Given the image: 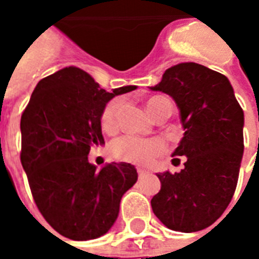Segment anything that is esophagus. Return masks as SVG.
<instances>
[{
  "label": "esophagus",
  "instance_id": "esophagus-1",
  "mask_svg": "<svg viewBox=\"0 0 259 259\" xmlns=\"http://www.w3.org/2000/svg\"><path fill=\"white\" fill-rule=\"evenodd\" d=\"M137 172H138V176H140V177H144L146 175V173H148L145 169H141V168H138Z\"/></svg>",
  "mask_w": 259,
  "mask_h": 259
}]
</instances>
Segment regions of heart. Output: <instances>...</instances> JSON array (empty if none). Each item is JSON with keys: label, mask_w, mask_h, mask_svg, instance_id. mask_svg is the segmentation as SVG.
<instances>
[{"label": "heart", "mask_w": 259, "mask_h": 259, "mask_svg": "<svg viewBox=\"0 0 259 259\" xmlns=\"http://www.w3.org/2000/svg\"><path fill=\"white\" fill-rule=\"evenodd\" d=\"M123 99L114 98L105 106L101 115V126L106 133H114L118 127V113ZM165 107H172L165 97H152L146 101V109L152 117H156ZM165 152V144L158 138H138L123 136L110 145V154L118 161L132 162L137 165H149L154 158Z\"/></svg>", "instance_id": "obj_1"}]
</instances>
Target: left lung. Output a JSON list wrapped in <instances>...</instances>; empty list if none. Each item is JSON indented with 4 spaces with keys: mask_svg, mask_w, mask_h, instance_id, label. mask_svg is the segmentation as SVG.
<instances>
[{
    "mask_svg": "<svg viewBox=\"0 0 259 259\" xmlns=\"http://www.w3.org/2000/svg\"><path fill=\"white\" fill-rule=\"evenodd\" d=\"M149 89L176 103L184 136L172 156L187 157L180 172L157 173L161 189L150 201L152 209L173 231H200L222 217L237 188L243 110L229 79L197 63L170 67Z\"/></svg>",
    "mask_w": 259,
    "mask_h": 259,
    "instance_id": "left-lung-1",
    "label": "left lung"
}]
</instances>
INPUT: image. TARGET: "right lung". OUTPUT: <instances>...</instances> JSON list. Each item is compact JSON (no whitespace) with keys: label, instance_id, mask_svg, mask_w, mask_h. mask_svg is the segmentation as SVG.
Returning a JSON list of instances; mask_svg holds the SVG:
<instances>
[{"label":"right lung","instance_id":"add662e5","mask_svg":"<svg viewBox=\"0 0 259 259\" xmlns=\"http://www.w3.org/2000/svg\"><path fill=\"white\" fill-rule=\"evenodd\" d=\"M78 67L41 79L21 117V164L37 208L55 231L72 241L95 239L113 227L123 193L137 181L127 162L89 161L90 149L105 144L101 115L114 97Z\"/></svg>","mask_w":259,"mask_h":259}]
</instances>
